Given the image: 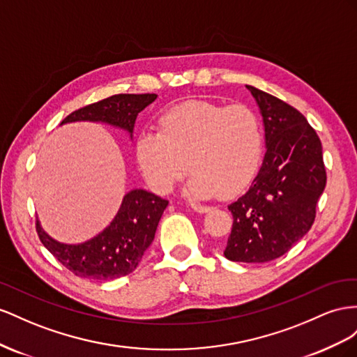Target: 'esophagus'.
I'll return each instance as SVG.
<instances>
[{"label": "esophagus", "instance_id": "1", "mask_svg": "<svg viewBox=\"0 0 357 357\" xmlns=\"http://www.w3.org/2000/svg\"><path fill=\"white\" fill-rule=\"evenodd\" d=\"M191 208L195 209L196 212L199 213H203V212H208L211 208L206 206V205H200V203H191Z\"/></svg>", "mask_w": 357, "mask_h": 357}]
</instances>
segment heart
Masks as SVG:
<instances>
[{
  "label": "heart",
  "instance_id": "obj_1",
  "mask_svg": "<svg viewBox=\"0 0 357 357\" xmlns=\"http://www.w3.org/2000/svg\"><path fill=\"white\" fill-rule=\"evenodd\" d=\"M161 131H144L136 160L152 191L167 195L191 169L187 195L231 197L248 185L261 155V128L247 106L187 101L160 118ZM190 165H188V162Z\"/></svg>",
  "mask_w": 357,
  "mask_h": 357
}]
</instances>
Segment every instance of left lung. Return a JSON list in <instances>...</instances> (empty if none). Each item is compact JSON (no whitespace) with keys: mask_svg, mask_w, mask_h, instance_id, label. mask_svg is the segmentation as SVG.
I'll return each mask as SVG.
<instances>
[{"mask_svg":"<svg viewBox=\"0 0 357 357\" xmlns=\"http://www.w3.org/2000/svg\"><path fill=\"white\" fill-rule=\"evenodd\" d=\"M263 116L266 154L250 190L229 205L231 233L224 256L264 263L307 235L326 187L321 142L299 110L247 85Z\"/></svg>","mask_w":357,"mask_h":357,"instance_id":"1","label":"left lung"}]
</instances>
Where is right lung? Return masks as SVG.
I'll list each match as a JSON object with an SVG mask.
<instances>
[{
  "mask_svg": "<svg viewBox=\"0 0 357 357\" xmlns=\"http://www.w3.org/2000/svg\"><path fill=\"white\" fill-rule=\"evenodd\" d=\"M157 98V94H116L80 107L61 122H105L126 130L133 137L137 115ZM169 200L146 190H131L110 226L97 236L77 245H67L46 235L37 220L36 230L43 245L76 277L115 280L133 272L154 241L155 230Z\"/></svg>",
  "mask_w": 357,
  "mask_h": 357,
  "instance_id": "1",
  "label": "right lung"
}]
</instances>
